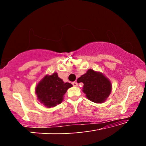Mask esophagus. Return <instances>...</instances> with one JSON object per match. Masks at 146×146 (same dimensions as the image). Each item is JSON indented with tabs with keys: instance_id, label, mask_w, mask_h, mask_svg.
I'll return each mask as SVG.
<instances>
[{
	"instance_id": "obj_1",
	"label": "esophagus",
	"mask_w": 146,
	"mask_h": 146,
	"mask_svg": "<svg viewBox=\"0 0 146 146\" xmlns=\"http://www.w3.org/2000/svg\"><path fill=\"white\" fill-rule=\"evenodd\" d=\"M72 85L74 86H78V83L76 82H72Z\"/></svg>"
}]
</instances>
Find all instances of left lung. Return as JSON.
<instances>
[{
    "label": "left lung",
    "instance_id": "1",
    "mask_svg": "<svg viewBox=\"0 0 146 146\" xmlns=\"http://www.w3.org/2000/svg\"><path fill=\"white\" fill-rule=\"evenodd\" d=\"M77 81L84 84L82 92L89 100L94 103L104 102L112 90L110 80L101 72L92 69H89L86 73L78 78Z\"/></svg>",
    "mask_w": 146,
    "mask_h": 146
}]
</instances>
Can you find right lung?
Here are the masks:
<instances>
[{
	"label": "right lung",
	"instance_id": "right-lung-1",
	"mask_svg": "<svg viewBox=\"0 0 146 146\" xmlns=\"http://www.w3.org/2000/svg\"><path fill=\"white\" fill-rule=\"evenodd\" d=\"M72 84L64 81L56 72L46 74L35 88V94L40 102L47 108L54 107L64 100V96Z\"/></svg>",
	"mask_w": 146,
	"mask_h": 146
}]
</instances>
